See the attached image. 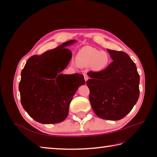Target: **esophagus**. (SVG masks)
Listing matches in <instances>:
<instances>
[{"label":"esophagus","mask_w":157,"mask_h":157,"mask_svg":"<svg viewBox=\"0 0 157 157\" xmlns=\"http://www.w3.org/2000/svg\"><path fill=\"white\" fill-rule=\"evenodd\" d=\"M84 80L86 82L89 79V76L87 75L86 74H84Z\"/></svg>","instance_id":"obj_1"}]
</instances>
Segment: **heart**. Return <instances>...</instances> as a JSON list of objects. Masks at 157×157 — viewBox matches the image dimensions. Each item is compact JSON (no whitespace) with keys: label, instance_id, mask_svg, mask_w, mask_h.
Listing matches in <instances>:
<instances>
[{"label":"heart","instance_id":"obj_1","mask_svg":"<svg viewBox=\"0 0 157 157\" xmlns=\"http://www.w3.org/2000/svg\"><path fill=\"white\" fill-rule=\"evenodd\" d=\"M110 55L104 50H98L91 46L82 48L77 55V60L73 59L72 64L75 66H90L94 72H102L109 65Z\"/></svg>","mask_w":157,"mask_h":157}]
</instances>
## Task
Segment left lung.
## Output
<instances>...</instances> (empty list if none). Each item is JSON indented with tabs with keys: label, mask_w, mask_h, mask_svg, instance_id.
Segmentation results:
<instances>
[{
	"label": "left lung",
	"mask_w": 157,
	"mask_h": 157,
	"mask_svg": "<svg viewBox=\"0 0 157 157\" xmlns=\"http://www.w3.org/2000/svg\"><path fill=\"white\" fill-rule=\"evenodd\" d=\"M112 60L102 72H90L86 82L93 110L100 118L118 121L130 112L139 97L140 77L127 53L107 49Z\"/></svg>",
	"instance_id": "left-lung-1"
}]
</instances>
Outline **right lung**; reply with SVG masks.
<instances>
[{
    "label": "right lung",
    "instance_id": "right-lung-1",
    "mask_svg": "<svg viewBox=\"0 0 157 157\" xmlns=\"http://www.w3.org/2000/svg\"><path fill=\"white\" fill-rule=\"evenodd\" d=\"M76 41H66L41 55L30 57L21 71L18 86L21 105L36 122L54 124L64 121L73 95L85 84L82 74L62 73L72 57V52L66 48Z\"/></svg>",
    "mask_w": 157,
    "mask_h": 157
}]
</instances>
